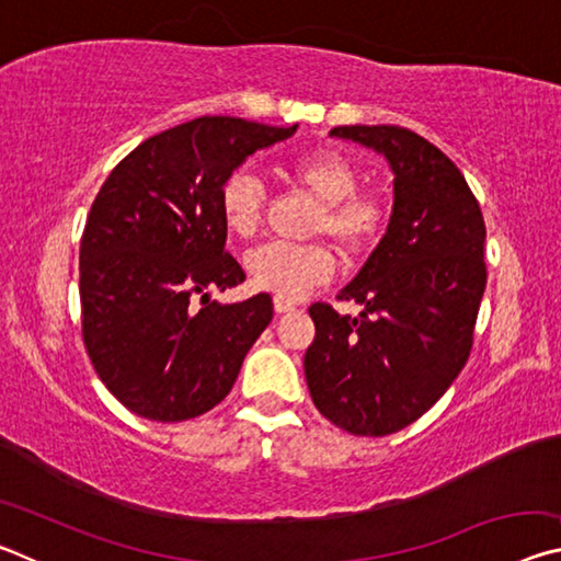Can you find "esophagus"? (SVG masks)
<instances>
[{
	"label": "esophagus",
	"instance_id": "esophagus-1",
	"mask_svg": "<svg viewBox=\"0 0 561 561\" xmlns=\"http://www.w3.org/2000/svg\"><path fill=\"white\" fill-rule=\"evenodd\" d=\"M291 309H294V304L289 299L274 297V311H277V314H287V311H291Z\"/></svg>",
	"mask_w": 561,
	"mask_h": 561
}]
</instances>
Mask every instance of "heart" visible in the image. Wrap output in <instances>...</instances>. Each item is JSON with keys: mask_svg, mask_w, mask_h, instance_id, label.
I'll return each mask as SVG.
<instances>
[{"mask_svg": "<svg viewBox=\"0 0 561 561\" xmlns=\"http://www.w3.org/2000/svg\"><path fill=\"white\" fill-rule=\"evenodd\" d=\"M287 175L294 185L314 197L319 213L311 234H324L341 254L366 252L383 230L386 210L378 197L360 195L358 170L336 150H311L291 160ZM264 213V187L247 170H234L220 187V215L237 237L257 232ZM244 267L252 284L284 299H299L334 274V257L321 244L267 242L247 252Z\"/></svg>", "mask_w": 561, "mask_h": 561, "instance_id": "heart-1", "label": "heart"}]
</instances>
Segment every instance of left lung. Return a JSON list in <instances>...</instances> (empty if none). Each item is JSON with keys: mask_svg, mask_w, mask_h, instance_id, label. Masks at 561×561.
I'll return each mask as SVG.
<instances>
[{"mask_svg": "<svg viewBox=\"0 0 561 561\" xmlns=\"http://www.w3.org/2000/svg\"><path fill=\"white\" fill-rule=\"evenodd\" d=\"M376 150L393 173L386 234L341 301L311 304L317 336L304 356L311 401L354 435H391L417 421L462 371L488 284L485 220L453 160L401 126L329 133Z\"/></svg>", "mask_w": 561, "mask_h": 561, "instance_id": "left-lung-1", "label": "left lung"}]
</instances>
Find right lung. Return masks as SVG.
Here are the masks:
<instances>
[{
  "label": "right lung",
  "instance_id": "add662e5",
  "mask_svg": "<svg viewBox=\"0 0 561 561\" xmlns=\"http://www.w3.org/2000/svg\"><path fill=\"white\" fill-rule=\"evenodd\" d=\"M294 133L297 126L195 118L144 140L99 190L79 254L83 344L128 411L178 423L232 391L274 311L270 294L210 299V289L244 282L225 252L220 187L254 150Z\"/></svg>",
  "mask_w": 561,
  "mask_h": 561
}]
</instances>
